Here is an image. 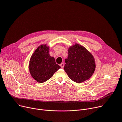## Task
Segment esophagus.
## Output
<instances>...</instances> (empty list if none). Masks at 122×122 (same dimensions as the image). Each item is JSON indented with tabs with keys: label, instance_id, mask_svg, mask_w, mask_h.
Returning <instances> with one entry per match:
<instances>
[{
	"label": "esophagus",
	"instance_id": "esophagus-1",
	"mask_svg": "<svg viewBox=\"0 0 122 122\" xmlns=\"http://www.w3.org/2000/svg\"><path fill=\"white\" fill-rule=\"evenodd\" d=\"M60 66L61 67V68H63L64 67V64L63 63H61V64H60Z\"/></svg>",
	"mask_w": 122,
	"mask_h": 122
}]
</instances>
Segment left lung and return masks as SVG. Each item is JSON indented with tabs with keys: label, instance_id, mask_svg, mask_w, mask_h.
Instances as JSON below:
<instances>
[{
	"label": "left lung",
	"instance_id": "left-lung-1",
	"mask_svg": "<svg viewBox=\"0 0 122 122\" xmlns=\"http://www.w3.org/2000/svg\"><path fill=\"white\" fill-rule=\"evenodd\" d=\"M64 69L69 78L77 83L89 79L95 70V62L92 55L84 47L75 44L68 49Z\"/></svg>",
	"mask_w": 122,
	"mask_h": 122
}]
</instances>
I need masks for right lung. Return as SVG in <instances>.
I'll use <instances>...</instances> for the list:
<instances>
[{
	"mask_svg": "<svg viewBox=\"0 0 122 122\" xmlns=\"http://www.w3.org/2000/svg\"><path fill=\"white\" fill-rule=\"evenodd\" d=\"M61 67L56 64L55 59L49 55V47L46 44L37 48L31 56L29 71L32 77L42 83L50 79Z\"/></svg>",
	"mask_w": 122,
	"mask_h": 122,
	"instance_id": "obj_1",
	"label": "right lung"
}]
</instances>
